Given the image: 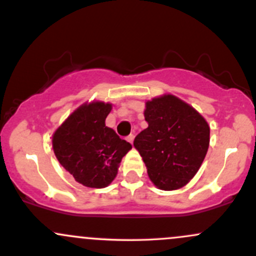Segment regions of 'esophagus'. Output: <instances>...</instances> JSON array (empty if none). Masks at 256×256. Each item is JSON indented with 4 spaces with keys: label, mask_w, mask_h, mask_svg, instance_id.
Listing matches in <instances>:
<instances>
[{
    "label": "esophagus",
    "mask_w": 256,
    "mask_h": 256,
    "mask_svg": "<svg viewBox=\"0 0 256 256\" xmlns=\"http://www.w3.org/2000/svg\"><path fill=\"white\" fill-rule=\"evenodd\" d=\"M127 140L129 142H130V144H133V140H134V136L133 134H130V136H127Z\"/></svg>",
    "instance_id": "esophagus-1"
}]
</instances>
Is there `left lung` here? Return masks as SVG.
Masks as SVG:
<instances>
[{
  "label": "left lung",
  "mask_w": 256,
  "mask_h": 256,
  "mask_svg": "<svg viewBox=\"0 0 256 256\" xmlns=\"http://www.w3.org/2000/svg\"><path fill=\"white\" fill-rule=\"evenodd\" d=\"M145 107L149 127L136 136L134 146L158 189L182 188L204 161L210 127L196 110L173 95L152 98Z\"/></svg>",
  "instance_id": "obj_1"
}]
</instances>
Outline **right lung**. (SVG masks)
<instances>
[{
    "label": "right lung",
    "mask_w": 256,
    "mask_h": 256,
    "mask_svg": "<svg viewBox=\"0 0 256 256\" xmlns=\"http://www.w3.org/2000/svg\"><path fill=\"white\" fill-rule=\"evenodd\" d=\"M111 104L94 101L76 110L52 136L57 160L78 183L105 188L117 176L123 156L132 145L120 139L105 120Z\"/></svg>",
    "instance_id": "obj_1"
}]
</instances>
